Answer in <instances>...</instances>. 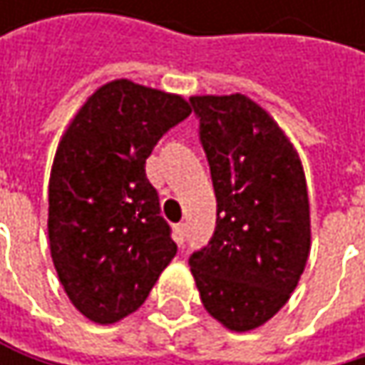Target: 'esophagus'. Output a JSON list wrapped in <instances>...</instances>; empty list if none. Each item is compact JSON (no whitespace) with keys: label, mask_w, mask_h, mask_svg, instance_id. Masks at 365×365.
<instances>
[{"label":"esophagus","mask_w":365,"mask_h":365,"mask_svg":"<svg viewBox=\"0 0 365 365\" xmlns=\"http://www.w3.org/2000/svg\"><path fill=\"white\" fill-rule=\"evenodd\" d=\"M185 232H187L185 224H178V226H175V241H178V245H183V241H185Z\"/></svg>","instance_id":"esophagus-1"}]
</instances>
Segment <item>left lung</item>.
Here are the masks:
<instances>
[{"mask_svg": "<svg viewBox=\"0 0 365 365\" xmlns=\"http://www.w3.org/2000/svg\"><path fill=\"white\" fill-rule=\"evenodd\" d=\"M217 200L211 241L190 255L200 300L235 331L266 324L296 289L311 252L298 152L245 95L190 97Z\"/></svg>", "mask_w": 365, "mask_h": 365, "instance_id": "8db88e82", "label": "left lung"}]
</instances>
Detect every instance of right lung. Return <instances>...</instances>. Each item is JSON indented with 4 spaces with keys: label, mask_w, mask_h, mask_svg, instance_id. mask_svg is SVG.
Returning a JSON list of instances; mask_svg holds the SVG:
<instances>
[{
    "label": "right lung",
    "mask_w": 365,
    "mask_h": 365,
    "mask_svg": "<svg viewBox=\"0 0 365 365\" xmlns=\"http://www.w3.org/2000/svg\"><path fill=\"white\" fill-rule=\"evenodd\" d=\"M180 95L113 80L65 130L48 185V239L71 304L108 326L135 313L178 254L145 160L190 115Z\"/></svg>",
    "instance_id": "obj_1"
}]
</instances>
